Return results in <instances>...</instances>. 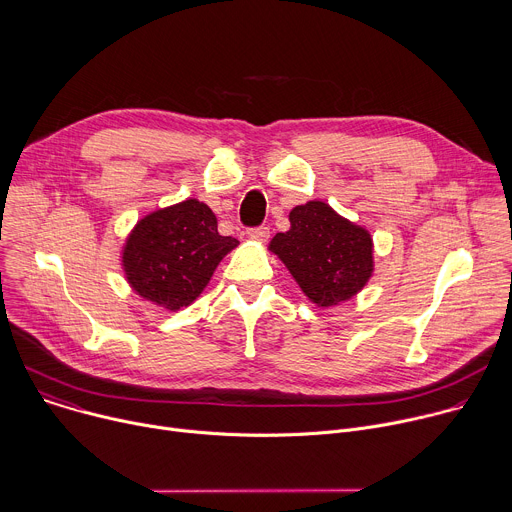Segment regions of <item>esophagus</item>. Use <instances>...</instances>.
<instances>
[{
	"instance_id": "esophagus-1",
	"label": "esophagus",
	"mask_w": 512,
	"mask_h": 512,
	"mask_svg": "<svg viewBox=\"0 0 512 512\" xmlns=\"http://www.w3.org/2000/svg\"><path fill=\"white\" fill-rule=\"evenodd\" d=\"M249 237L251 239H255V241H267L269 239V229L265 227V225H261V227H253V229H249Z\"/></svg>"
}]
</instances>
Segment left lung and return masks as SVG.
<instances>
[{
  "mask_svg": "<svg viewBox=\"0 0 512 512\" xmlns=\"http://www.w3.org/2000/svg\"><path fill=\"white\" fill-rule=\"evenodd\" d=\"M289 223V231L277 233L269 249L304 294L322 308L356 296L373 273L371 235L320 200L296 206Z\"/></svg>",
  "mask_w": 512,
  "mask_h": 512,
  "instance_id": "1",
  "label": "left lung"
}]
</instances>
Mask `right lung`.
Returning <instances> with one entry per match:
<instances>
[{
    "instance_id": "1",
    "label": "right lung",
    "mask_w": 512,
    "mask_h": 512,
    "mask_svg": "<svg viewBox=\"0 0 512 512\" xmlns=\"http://www.w3.org/2000/svg\"><path fill=\"white\" fill-rule=\"evenodd\" d=\"M239 245L216 231L214 212L194 198L148 214L131 231L123 269L137 294L168 310L192 304L216 265Z\"/></svg>"
}]
</instances>
